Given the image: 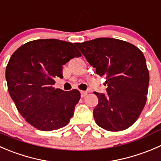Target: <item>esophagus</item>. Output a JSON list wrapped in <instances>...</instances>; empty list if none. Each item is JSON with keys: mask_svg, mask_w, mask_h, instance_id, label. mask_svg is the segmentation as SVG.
I'll return each mask as SVG.
<instances>
[{"mask_svg": "<svg viewBox=\"0 0 161 161\" xmlns=\"http://www.w3.org/2000/svg\"><path fill=\"white\" fill-rule=\"evenodd\" d=\"M87 92H84V91H80V95H81V97H85L86 95H87Z\"/></svg>", "mask_w": 161, "mask_h": 161, "instance_id": "obj_1", "label": "esophagus"}]
</instances>
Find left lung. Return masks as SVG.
I'll return each mask as SVG.
<instances>
[{
	"label": "left lung",
	"instance_id": "1",
	"mask_svg": "<svg viewBox=\"0 0 161 161\" xmlns=\"http://www.w3.org/2000/svg\"><path fill=\"white\" fill-rule=\"evenodd\" d=\"M75 45L96 74L106 79L107 95L94 92L98 98L93 110L96 124L110 131L128 128L146 103L149 75L142 52L130 43L109 37Z\"/></svg>",
	"mask_w": 161,
	"mask_h": 161
}]
</instances>
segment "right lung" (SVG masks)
<instances>
[{
    "instance_id": "obj_1",
    "label": "right lung",
    "mask_w": 161,
    "mask_h": 161,
    "mask_svg": "<svg viewBox=\"0 0 161 161\" xmlns=\"http://www.w3.org/2000/svg\"><path fill=\"white\" fill-rule=\"evenodd\" d=\"M81 54L70 42L56 39L32 41L9 59L5 77L9 95L23 118L41 131L66 126L80 98L78 90L55 89L63 78V66Z\"/></svg>"
}]
</instances>
